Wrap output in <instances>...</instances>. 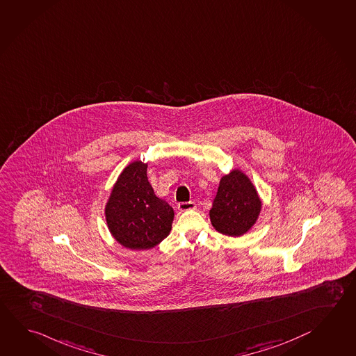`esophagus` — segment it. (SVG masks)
I'll return each instance as SVG.
<instances>
[{
  "instance_id": "obj_1",
  "label": "esophagus",
  "mask_w": 356,
  "mask_h": 356,
  "mask_svg": "<svg viewBox=\"0 0 356 356\" xmlns=\"http://www.w3.org/2000/svg\"><path fill=\"white\" fill-rule=\"evenodd\" d=\"M195 208V203L192 201L189 202H181V203H178V209L181 211V212H186V211H191V209H194Z\"/></svg>"
}]
</instances>
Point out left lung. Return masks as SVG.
Masks as SVG:
<instances>
[{
    "mask_svg": "<svg viewBox=\"0 0 356 356\" xmlns=\"http://www.w3.org/2000/svg\"><path fill=\"white\" fill-rule=\"evenodd\" d=\"M259 211V194L246 175L236 169L222 177L209 211L216 231L238 237L256 223Z\"/></svg>",
    "mask_w": 356,
    "mask_h": 356,
    "instance_id": "left-lung-1",
    "label": "left lung"
}]
</instances>
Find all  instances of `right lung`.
Here are the masks:
<instances>
[{
    "label": "right lung",
    "mask_w": 356,
    "mask_h": 356,
    "mask_svg": "<svg viewBox=\"0 0 356 356\" xmlns=\"http://www.w3.org/2000/svg\"><path fill=\"white\" fill-rule=\"evenodd\" d=\"M145 163H131L118 178L105 217L110 232L130 250H149L168 236L175 211L155 195Z\"/></svg>",
    "instance_id": "right-lung-1"
}]
</instances>
